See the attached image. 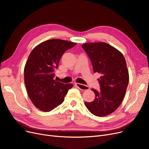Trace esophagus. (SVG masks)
Wrapping results in <instances>:
<instances>
[{"label": "esophagus", "mask_w": 149, "mask_h": 149, "mask_svg": "<svg viewBox=\"0 0 149 149\" xmlns=\"http://www.w3.org/2000/svg\"><path fill=\"white\" fill-rule=\"evenodd\" d=\"M74 85L76 86V87H78L79 89H81V90H88L89 89V87L88 86H86L82 84H80V83H75Z\"/></svg>", "instance_id": "esophagus-1"}]
</instances>
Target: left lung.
<instances>
[{
  "instance_id": "8db88e82",
  "label": "left lung",
  "mask_w": 149,
  "mask_h": 149,
  "mask_svg": "<svg viewBox=\"0 0 149 149\" xmlns=\"http://www.w3.org/2000/svg\"><path fill=\"white\" fill-rule=\"evenodd\" d=\"M91 61L94 73H100V90L93 88L95 99L84 104L96 116H106L115 111L123 102L129 83L125 58L119 50L104 43H88L81 46Z\"/></svg>"
}]
</instances>
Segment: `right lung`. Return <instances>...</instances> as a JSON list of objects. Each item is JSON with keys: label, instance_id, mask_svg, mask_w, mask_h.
Returning a JSON list of instances; mask_svg holds the SVG:
<instances>
[{"label": "right lung", "instance_id": "obj_1", "mask_svg": "<svg viewBox=\"0 0 149 149\" xmlns=\"http://www.w3.org/2000/svg\"><path fill=\"white\" fill-rule=\"evenodd\" d=\"M76 43L60 39L46 40L30 53L24 69L25 84L29 97L40 110L49 112L60 105L73 84L54 79L62 55Z\"/></svg>", "mask_w": 149, "mask_h": 149}]
</instances>
